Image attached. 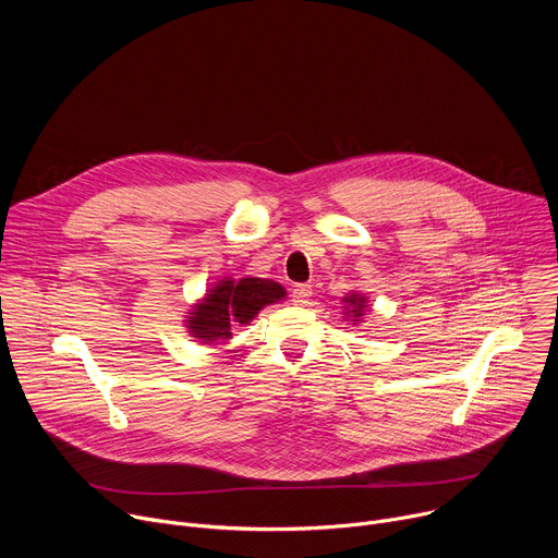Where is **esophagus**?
I'll return each instance as SVG.
<instances>
[{
	"mask_svg": "<svg viewBox=\"0 0 558 558\" xmlns=\"http://www.w3.org/2000/svg\"><path fill=\"white\" fill-rule=\"evenodd\" d=\"M291 298L295 304H306L311 298V284H295L291 291Z\"/></svg>",
	"mask_w": 558,
	"mask_h": 558,
	"instance_id": "1",
	"label": "esophagus"
}]
</instances>
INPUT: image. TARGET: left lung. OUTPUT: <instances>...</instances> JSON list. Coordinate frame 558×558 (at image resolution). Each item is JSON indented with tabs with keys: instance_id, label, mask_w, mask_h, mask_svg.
<instances>
[{
	"instance_id": "1",
	"label": "left lung",
	"mask_w": 558,
	"mask_h": 558,
	"mask_svg": "<svg viewBox=\"0 0 558 558\" xmlns=\"http://www.w3.org/2000/svg\"><path fill=\"white\" fill-rule=\"evenodd\" d=\"M351 306H353V311H349V313H353V317H360V315H364L362 313V306H364V300L360 298V295H349V298H344Z\"/></svg>"
}]
</instances>
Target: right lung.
<instances>
[{
  "label": "right lung",
  "instance_id": "right-lung-1",
  "mask_svg": "<svg viewBox=\"0 0 558 558\" xmlns=\"http://www.w3.org/2000/svg\"><path fill=\"white\" fill-rule=\"evenodd\" d=\"M280 298H284V289L271 280H222L190 315L192 320L187 327L201 340H227L231 338V329L235 325H247L265 304H271Z\"/></svg>",
  "mask_w": 558,
  "mask_h": 558
}]
</instances>
